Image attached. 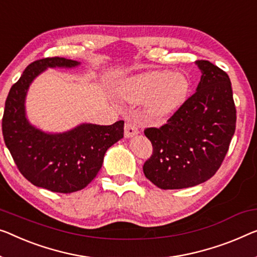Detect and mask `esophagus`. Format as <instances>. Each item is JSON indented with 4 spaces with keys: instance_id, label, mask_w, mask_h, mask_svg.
<instances>
[{
    "instance_id": "obj_1",
    "label": "esophagus",
    "mask_w": 257,
    "mask_h": 257,
    "mask_svg": "<svg viewBox=\"0 0 257 257\" xmlns=\"http://www.w3.org/2000/svg\"><path fill=\"white\" fill-rule=\"evenodd\" d=\"M139 134V127L133 122H125L124 124V136L129 139V137H133Z\"/></svg>"
}]
</instances>
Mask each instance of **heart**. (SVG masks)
Segmentation results:
<instances>
[{
  "label": "heart",
  "mask_w": 257,
  "mask_h": 257,
  "mask_svg": "<svg viewBox=\"0 0 257 257\" xmlns=\"http://www.w3.org/2000/svg\"><path fill=\"white\" fill-rule=\"evenodd\" d=\"M190 90V82L182 72L153 71L133 78L122 95L130 102L147 101L145 114L151 120H164L182 106Z\"/></svg>",
  "instance_id": "heart-1"
}]
</instances>
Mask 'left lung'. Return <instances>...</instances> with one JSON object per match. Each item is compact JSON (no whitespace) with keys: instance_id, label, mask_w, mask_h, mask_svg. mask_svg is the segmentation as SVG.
Masks as SVG:
<instances>
[{"instance_id":"obj_1","label":"left lung","mask_w":257,"mask_h":257,"mask_svg":"<svg viewBox=\"0 0 257 257\" xmlns=\"http://www.w3.org/2000/svg\"><path fill=\"white\" fill-rule=\"evenodd\" d=\"M202 76L196 92L159 128H147L152 155L144 175L160 189H182L212 178L235 132L231 80L220 68L197 60Z\"/></svg>"}]
</instances>
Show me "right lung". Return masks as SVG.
Instances as JSON below:
<instances>
[{"label":"right lung","mask_w":257,"mask_h":257,"mask_svg":"<svg viewBox=\"0 0 257 257\" xmlns=\"http://www.w3.org/2000/svg\"><path fill=\"white\" fill-rule=\"evenodd\" d=\"M78 64L57 56L29 64L11 86L3 113V139L19 172L32 185L54 193L85 188L101 168L107 149L123 137L122 120L110 125L83 123L62 134H47L30 124L25 97L32 80L47 68Z\"/></svg>","instance_id":"add662e5"}]
</instances>
